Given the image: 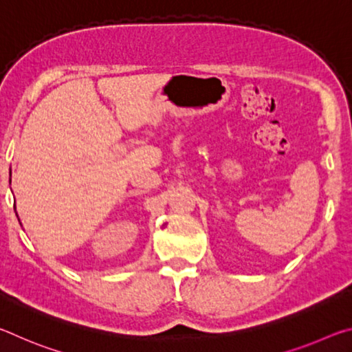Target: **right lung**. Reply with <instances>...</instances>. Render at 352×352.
Wrapping results in <instances>:
<instances>
[{
	"label": "right lung",
	"instance_id": "1",
	"mask_svg": "<svg viewBox=\"0 0 352 352\" xmlns=\"http://www.w3.org/2000/svg\"><path fill=\"white\" fill-rule=\"evenodd\" d=\"M15 214H16V208H15ZM16 216H19V214H16ZM20 220V219H19Z\"/></svg>",
	"mask_w": 352,
	"mask_h": 352
}]
</instances>
